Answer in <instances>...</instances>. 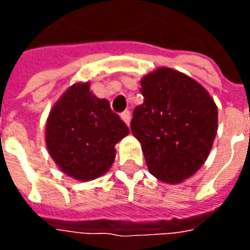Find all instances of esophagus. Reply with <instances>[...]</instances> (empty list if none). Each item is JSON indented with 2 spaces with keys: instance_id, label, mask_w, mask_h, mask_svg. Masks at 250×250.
<instances>
[{
  "instance_id": "obj_1",
  "label": "esophagus",
  "mask_w": 250,
  "mask_h": 250,
  "mask_svg": "<svg viewBox=\"0 0 250 250\" xmlns=\"http://www.w3.org/2000/svg\"><path fill=\"white\" fill-rule=\"evenodd\" d=\"M120 118H122V120L125 122V125H130V122H131L130 111H125V112H122V115H120Z\"/></svg>"
}]
</instances>
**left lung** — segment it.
Returning a JSON list of instances; mask_svg holds the SVG:
<instances>
[{"instance_id":"8db88e82","label":"left lung","mask_w":250,"mask_h":250,"mask_svg":"<svg viewBox=\"0 0 250 250\" xmlns=\"http://www.w3.org/2000/svg\"><path fill=\"white\" fill-rule=\"evenodd\" d=\"M145 102L134 109L131 132L141 142L150 174L181 184L202 167L218 127L210 93L182 72L161 66L142 77Z\"/></svg>"}]
</instances>
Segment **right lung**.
I'll return each mask as SVG.
<instances>
[{
  "mask_svg": "<svg viewBox=\"0 0 250 250\" xmlns=\"http://www.w3.org/2000/svg\"><path fill=\"white\" fill-rule=\"evenodd\" d=\"M89 83L77 82L53 104L45 125V145L57 167L68 177L87 182L108 171L116 157L115 145L130 134L99 99Z\"/></svg>",
  "mask_w": 250,
  "mask_h": 250,
  "instance_id": "1",
  "label": "right lung"
}]
</instances>
